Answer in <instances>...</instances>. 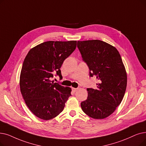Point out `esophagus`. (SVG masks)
Listing matches in <instances>:
<instances>
[{
    "label": "esophagus",
    "mask_w": 146,
    "mask_h": 146,
    "mask_svg": "<svg viewBox=\"0 0 146 146\" xmlns=\"http://www.w3.org/2000/svg\"><path fill=\"white\" fill-rule=\"evenodd\" d=\"M78 90V88H72V90L73 91V92H76Z\"/></svg>",
    "instance_id": "esophagus-1"
}]
</instances>
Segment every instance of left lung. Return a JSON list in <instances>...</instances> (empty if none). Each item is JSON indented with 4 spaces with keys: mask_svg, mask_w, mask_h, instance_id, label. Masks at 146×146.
<instances>
[{
    "mask_svg": "<svg viewBox=\"0 0 146 146\" xmlns=\"http://www.w3.org/2000/svg\"><path fill=\"white\" fill-rule=\"evenodd\" d=\"M90 76L98 80L97 88H88V98L81 103L83 111L96 119L106 118L121 103L127 85V74L117 49L100 40L78 41Z\"/></svg>",
    "mask_w": 146,
    "mask_h": 146,
    "instance_id": "obj_1",
    "label": "left lung"
}]
</instances>
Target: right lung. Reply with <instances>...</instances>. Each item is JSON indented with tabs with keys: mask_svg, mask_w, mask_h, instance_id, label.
Masks as SVG:
<instances>
[{
	"mask_svg": "<svg viewBox=\"0 0 146 146\" xmlns=\"http://www.w3.org/2000/svg\"><path fill=\"white\" fill-rule=\"evenodd\" d=\"M77 41H48L31 48L25 58L20 78L23 99L30 110L41 119H52L63 110L72 89L51 80L61 78L60 68L76 48Z\"/></svg>",
	"mask_w": 146,
	"mask_h": 146,
	"instance_id": "right-lung-1",
	"label": "right lung"
}]
</instances>
